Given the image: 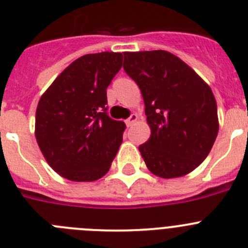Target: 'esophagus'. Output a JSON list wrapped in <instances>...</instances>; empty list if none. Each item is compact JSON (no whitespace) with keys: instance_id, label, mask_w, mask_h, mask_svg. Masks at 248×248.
<instances>
[{"instance_id":"34e87169","label":"esophagus","mask_w":248,"mask_h":248,"mask_svg":"<svg viewBox=\"0 0 248 248\" xmlns=\"http://www.w3.org/2000/svg\"><path fill=\"white\" fill-rule=\"evenodd\" d=\"M137 120H138V115H137V114H131L130 117H129L128 119H126V122H125L126 125H128V126L133 125V124H134V123L137 122Z\"/></svg>"}]
</instances>
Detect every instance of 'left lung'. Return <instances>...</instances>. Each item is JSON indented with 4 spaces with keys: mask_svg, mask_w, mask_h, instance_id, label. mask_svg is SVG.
<instances>
[{
    "mask_svg": "<svg viewBox=\"0 0 248 248\" xmlns=\"http://www.w3.org/2000/svg\"><path fill=\"white\" fill-rule=\"evenodd\" d=\"M124 71L139 85L151 135L139 151L163 179L187 175L209 155L218 133L209 84L166 50L124 52Z\"/></svg>",
    "mask_w": 248,
    "mask_h": 248,
    "instance_id": "8db88e82",
    "label": "left lung"
}]
</instances>
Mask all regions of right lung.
<instances>
[{
    "label": "right lung",
    "instance_id": "1",
    "mask_svg": "<svg viewBox=\"0 0 248 248\" xmlns=\"http://www.w3.org/2000/svg\"><path fill=\"white\" fill-rule=\"evenodd\" d=\"M123 54H85L42 94L36 110L37 143L49 166L71 181H95L110 169L124 122L107 114V88L120 71Z\"/></svg>",
    "mask_w": 248,
    "mask_h": 248
}]
</instances>
